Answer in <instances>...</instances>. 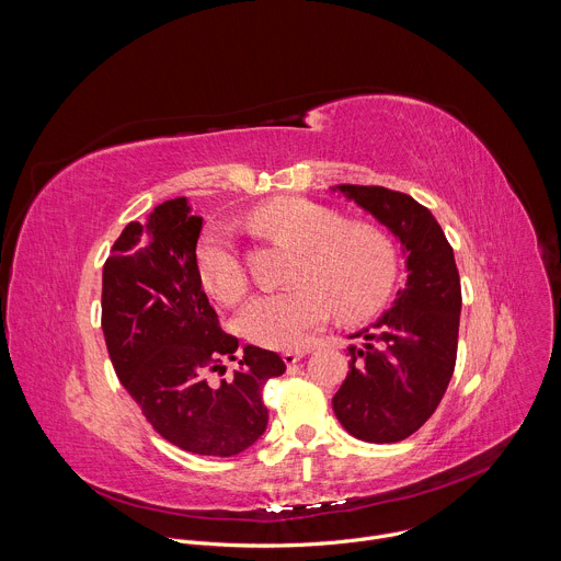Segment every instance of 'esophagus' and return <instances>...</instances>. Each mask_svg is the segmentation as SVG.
Masks as SVG:
<instances>
[{
    "instance_id": "esophagus-1",
    "label": "esophagus",
    "mask_w": 561,
    "mask_h": 561,
    "mask_svg": "<svg viewBox=\"0 0 561 561\" xmlns=\"http://www.w3.org/2000/svg\"><path fill=\"white\" fill-rule=\"evenodd\" d=\"M304 355H306V351H286V353H282V359L290 366V364H297Z\"/></svg>"
}]
</instances>
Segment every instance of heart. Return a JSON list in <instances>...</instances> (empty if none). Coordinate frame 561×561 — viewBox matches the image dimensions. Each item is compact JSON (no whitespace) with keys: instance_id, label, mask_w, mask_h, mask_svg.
I'll list each match as a JSON object with an SVG mask.
<instances>
[{"instance_id":"heart-1","label":"heart","mask_w":561,"mask_h":561,"mask_svg":"<svg viewBox=\"0 0 561 561\" xmlns=\"http://www.w3.org/2000/svg\"><path fill=\"white\" fill-rule=\"evenodd\" d=\"M251 226L277 244L295 249V286L255 295L239 314V329L268 348H299L333 310L342 319L373 312L397 277V249L388 232L342 217L308 199L282 197L251 213ZM195 266L202 286L224 304L247 293V277L232 239L208 228L197 242Z\"/></svg>"}]
</instances>
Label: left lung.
Listing matches in <instances>:
<instances>
[{"label":"left lung","instance_id":"left-lung-1","mask_svg":"<svg viewBox=\"0 0 561 561\" xmlns=\"http://www.w3.org/2000/svg\"><path fill=\"white\" fill-rule=\"evenodd\" d=\"M404 249L409 279L390 310L355 333L348 375L333 397L340 424L370 444L402 442L439 407L455 370L461 286L453 247L433 213L383 186H337Z\"/></svg>","mask_w":561,"mask_h":561}]
</instances>
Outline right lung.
Wrapping results in <instances>:
<instances>
[{
    "label": "right lung",
    "instance_id": "add662e5",
    "mask_svg": "<svg viewBox=\"0 0 561 561\" xmlns=\"http://www.w3.org/2000/svg\"><path fill=\"white\" fill-rule=\"evenodd\" d=\"M199 232L186 197L122 230L102 273V331L122 386L154 433L188 453L230 457L266 431L262 390L286 364L247 346L232 377L208 381L239 342L221 331L202 288Z\"/></svg>",
    "mask_w": 561,
    "mask_h": 561
}]
</instances>
